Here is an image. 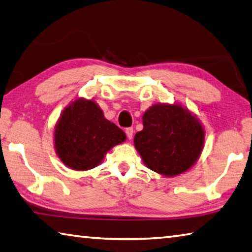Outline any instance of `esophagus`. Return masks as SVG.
Wrapping results in <instances>:
<instances>
[{
  "instance_id": "obj_1",
  "label": "esophagus",
  "mask_w": 252,
  "mask_h": 252,
  "mask_svg": "<svg viewBox=\"0 0 252 252\" xmlns=\"http://www.w3.org/2000/svg\"><path fill=\"white\" fill-rule=\"evenodd\" d=\"M125 133H126V135H127V138H128V139L133 138V134H134L133 127H128V128H126V129H125Z\"/></svg>"
}]
</instances>
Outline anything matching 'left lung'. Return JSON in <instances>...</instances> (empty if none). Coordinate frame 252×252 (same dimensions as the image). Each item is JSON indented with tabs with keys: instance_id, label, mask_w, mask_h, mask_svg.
Listing matches in <instances>:
<instances>
[{
	"instance_id": "obj_1",
	"label": "left lung",
	"mask_w": 252,
	"mask_h": 252,
	"mask_svg": "<svg viewBox=\"0 0 252 252\" xmlns=\"http://www.w3.org/2000/svg\"><path fill=\"white\" fill-rule=\"evenodd\" d=\"M143 125L134 144L149 169L170 177L188 170L199 158L205 131L188 109L177 104L153 105L144 114Z\"/></svg>"
}]
</instances>
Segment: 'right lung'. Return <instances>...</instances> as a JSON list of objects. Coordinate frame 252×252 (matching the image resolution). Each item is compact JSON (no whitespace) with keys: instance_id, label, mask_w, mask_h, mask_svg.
I'll return each mask as SVG.
<instances>
[{"instance_id":"1","label":"right lung","mask_w":252,"mask_h":252,"mask_svg":"<svg viewBox=\"0 0 252 252\" xmlns=\"http://www.w3.org/2000/svg\"><path fill=\"white\" fill-rule=\"evenodd\" d=\"M126 139L124 131L104 117L93 100L78 98L62 113L55 126L57 156L74 170L98 166L105 154Z\"/></svg>"}]
</instances>
